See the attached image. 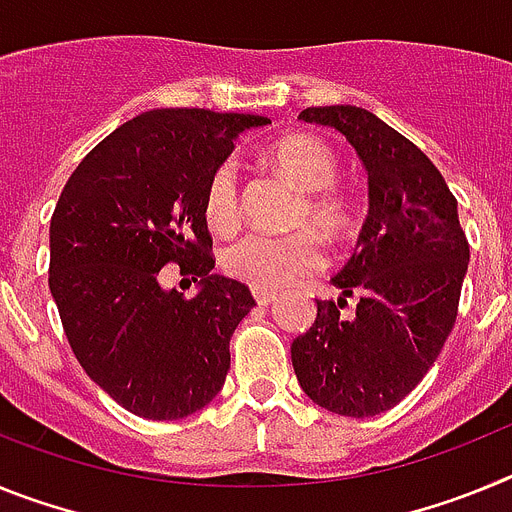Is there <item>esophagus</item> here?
Here are the masks:
<instances>
[{
	"label": "esophagus",
	"mask_w": 512,
	"mask_h": 512,
	"mask_svg": "<svg viewBox=\"0 0 512 512\" xmlns=\"http://www.w3.org/2000/svg\"><path fill=\"white\" fill-rule=\"evenodd\" d=\"M253 300L259 302V305H271V302L277 300V292H269V289H253Z\"/></svg>",
	"instance_id": "obj_1"
}]
</instances>
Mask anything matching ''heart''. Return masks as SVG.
Segmentation results:
<instances>
[{
    "instance_id": "heart-1",
    "label": "heart",
    "mask_w": 512,
    "mask_h": 512,
    "mask_svg": "<svg viewBox=\"0 0 512 512\" xmlns=\"http://www.w3.org/2000/svg\"><path fill=\"white\" fill-rule=\"evenodd\" d=\"M266 156L302 189L292 212V225L300 230L282 235L251 230L225 248L220 266L248 287L282 289L325 264L323 243L309 228L328 241H341L351 230V205L333 187L338 176L336 153L318 135H284L271 143ZM202 210L207 225L217 233H230L241 220V174L233 158L217 161L207 176Z\"/></svg>"
}]
</instances>
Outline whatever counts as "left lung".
Returning a JSON list of instances; mask_svg holds the SVG:
<instances>
[{
  "label": "left lung",
  "instance_id": "8db88e82",
  "mask_svg": "<svg viewBox=\"0 0 512 512\" xmlns=\"http://www.w3.org/2000/svg\"><path fill=\"white\" fill-rule=\"evenodd\" d=\"M300 120L330 125L356 148L369 174V217L333 277L343 297L318 300L312 328L292 341V366L320 408L369 418L405 400L441 354L469 243L449 184L405 135L351 104L307 107ZM354 294L360 302L346 316L345 297Z\"/></svg>",
  "mask_w": 512,
  "mask_h": 512
}]
</instances>
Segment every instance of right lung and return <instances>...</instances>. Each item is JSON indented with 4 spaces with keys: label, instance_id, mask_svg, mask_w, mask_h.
<instances>
[{
    "label": "right lung",
    "instance_id": "add662e5",
    "mask_svg": "<svg viewBox=\"0 0 512 512\" xmlns=\"http://www.w3.org/2000/svg\"><path fill=\"white\" fill-rule=\"evenodd\" d=\"M269 117L197 107L133 117L81 158L51 217L48 287L84 372L148 420L205 408L230 369V336L256 300L212 277L202 194L235 135ZM179 263L201 279L192 301L160 287Z\"/></svg>",
    "mask_w": 512,
    "mask_h": 512
}]
</instances>
